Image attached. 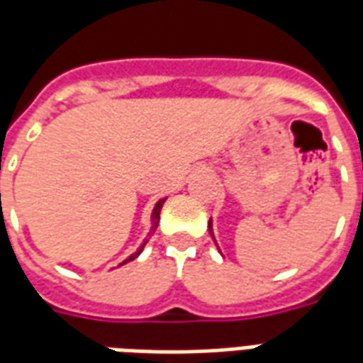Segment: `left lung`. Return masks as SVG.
Instances as JSON below:
<instances>
[{
    "instance_id": "obj_1",
    "label": "left lung",
    "mask_w": 363,
    "mask_h": 363,
    "mask_svg": "<svg viewBox=\"0 0 363 363\" xmlns=\"http://www.w3.org/2000/svg\"><path fill=\"white\" fill-rule=\"evenodd\" d=\"M208 232H211V236H213V226H211V220H208ZM214 240V236H213Z\"/></svg>"
}]
</instances>
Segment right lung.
I'll return each mask as SVG.
<instances>
[{"label": "right lung", "mask_w": 363, "mask_h": 363, "mask_svg": "<svg viewBox=\"0 0 363 363\" xmlns=\"http://www.w3.org/2000/svg\"><path fill=\"white\" fill-rule=\"evenodd\" d=\"M164 201H166V199H160L155 205V211H152V228H150V234H155L156 226H158V222H160V211H162ZM145 243H147V242H145ZM145 243H143V245H141V250L137 251V253H133V255H131V257H129V259H125L123 263H127V261H133V259L137 257V255H139V253H141V251H143V247H145ZM123 263H121V265H123Z\"/></svg>", "instance_id": "obj_1"}]
</instances>
